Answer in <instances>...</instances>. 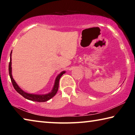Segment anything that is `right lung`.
I'll return each mask as SVG.
<instances>
[{
    "mask_svg": "<svg viewBox=\"0 0 135 135\" xmlns=\"http://www.w3.org/2000/svg\"><path fill=\"white\" fill-rule=\"evenodd\" d=\"M11 54H12V52H11V54H10V62H9V74L10 78L11 80V81H12L13 88H14L15 90L17 91L18 93H19L20 95H22V97L27 99L32 100V101H36V102H46L47 101V100H49L50 99H51L52 98H53L54 96L56 95V93H57V92H58V90L59 79H60L61 77L65 73V71H64L61 72L60 74L56 77V78L55 79V81L54 88L50 93L45 95H35V94H30V93H26L24 91L22 90L18 86V84L16 83L14 79H13L12 77V67H11V64H12V62H11Z\"/></svg>",
    "mask_w": 135,
    "mask_h": 135,
    "instance_id": "add662e5",
    "label": "right lung"
}]
</instances>
